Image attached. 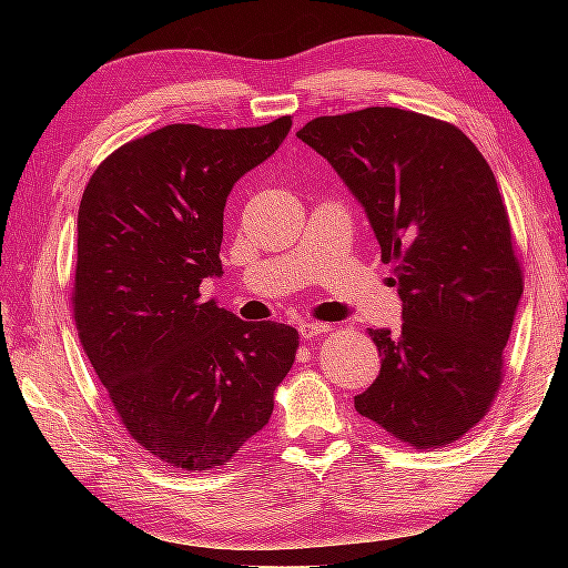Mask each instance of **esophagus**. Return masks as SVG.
<instances>
[{
  "label": "esophagus",
  "mask_w": 568,
  "mask_h": 568,
  "mask_svg": "<svg viewBox=\"0 0 568 568\" xmlns=\"http://www.w3.org/2000/svg\"><path fill=\"white\" fill-rule=\"evenodd\" d=\"M331 328V323H300V336L305 341H313L317 336H323V333H328Z\"/></svg>",
  "instance_id": "obj_1"
}]
</instances>
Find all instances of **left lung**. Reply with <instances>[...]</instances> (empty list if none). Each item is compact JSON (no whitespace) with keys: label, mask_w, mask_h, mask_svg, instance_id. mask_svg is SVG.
<instances>
[{"label":"left lung","mask_w":568,"mask_h":568,"mask_svg":"<svg viewBox=\"0 0 568 568\" xmlns=\"http://www.w3.org/2000/svg\"><path fill=\"white\" fill-rule=\"evenodd\" d=\"M297 136L364 206L403 300V328H369L383 367L354 395L364 418L416 449L486 416L523 297L507 206L476 144L400 108L321 115Z\"/></svg>","instance_id":"left-lung-1"}]
</instances>
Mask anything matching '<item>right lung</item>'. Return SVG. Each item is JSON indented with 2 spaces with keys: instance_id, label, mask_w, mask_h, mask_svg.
<instances>
[{
  "instance_id": "right-lung-1",
  "label": "right lung",
  "mask_w": 568,
  "mask_h": 568,
  "mask_svg": "<svg viewBox=\"0 0 568 568\" xmlns=\"http://www.w3.org/2000/svg\"><path fill=\"white\" fill-rule=\"evenodd\" d=\"M290 115L253 129L170 123L100 162L77 214L74 321L121 424L183 470L227 465L274 414L300 333L245 323L201 282L222 276L224 204L278 150Z\"/></svg>"
}]
</instances>
